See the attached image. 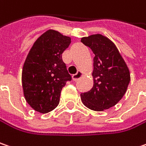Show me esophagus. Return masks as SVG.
<instances>
[{
    "instance_id": "obj_1",
    "label": "esophagus",
    "mask_w": 146,
    "mask_h": 146,
    "mask_svg": "<svg viewBox=\"0 0 146 146\" xmlns=\"http://www.w3.org/2000/svg\"><path fill=\"white\" fill-rule=\"evenodd\" d=\"M82 76H83V75H82V72H81V71H78L76 74H75V75L72 76V79H73L74 81H76L79 79H80V78L82 77Z\"/></svg>"
}]
</instances>
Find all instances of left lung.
I'll return each mask as SVG.
<instances>
[{"label":"left lung","instance_id":"1","mask_svg":"<svg viewBox=\"0 0 146 146\" xmlns=\"http://www.w3.org/2000/svg\"><path fill=\"white\" fill-rule=\"evenodd\" d=\"M81 42L95 55L92 73L94 86L80 94L81 101L94 111H104L115 106L125 94L131 80L130 71L118 49L102 34L84 37Z\"/></svg>","mask_w":146,"mask_h":146}]
</instances>
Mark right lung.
Returning <instances> with one entry per match:
<instances>
[{"label":"right lung","instance_id":"right-lung-1","mask_svg":"<svg viewBox=\"0 0 146 146\" xmlns=\"http://www.w3.org/2000/svg\"><path fill=\"white\" fill-rule=\"evenodd\" d=\"M70 38L49 29L35 41L24 63L22 86L27 103L35 111H52L60 101L62 88L71 80L62 52Z\"/></svg>","mask_w":146,"mask_h":146}]
</instances>
